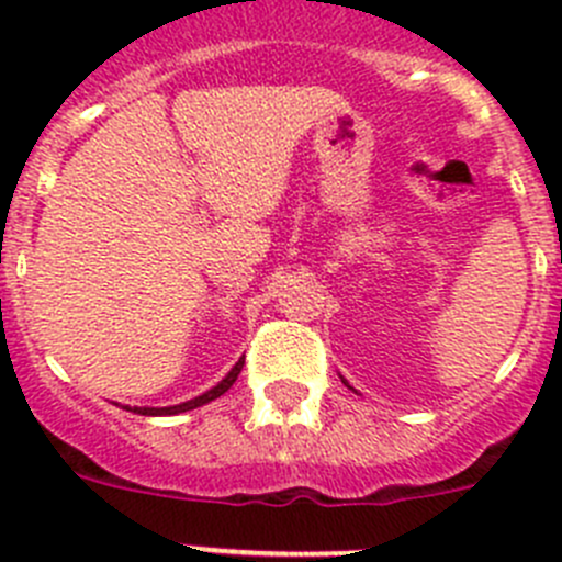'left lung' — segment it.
I'll use <instances>...</instances> for the list:
<instances>
[{"instance_id":"obj_1","label":"left lung","mask_w":562,"mask_h":562,"mask_svg":"<svg viewBox=\"0 0 562 562\" xmlns=\"http://www.w3.org/2000/svg\"><path fill=\"white\" fill-rule=\"evenodd\" d=\"M342 383H345V381H342ZM348 389H350V386H348Z\"/></svg>"}]
</instances>
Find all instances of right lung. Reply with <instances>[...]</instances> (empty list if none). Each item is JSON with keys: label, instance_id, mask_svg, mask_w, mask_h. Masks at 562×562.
<instances>
[{"label": "right lung", "instance_id": "right-lung-1", "mask_svg": "<svg viewBox=\"0 0 562 562\" xmlns=\"http://www.w3.org/2000/svg\"><path fill=\"white\" fill-rule=\"evenodd\" d=\"M241 367H245V359L236 361L234 370H231L228 375H225L223 381L217 383V386L209 389L206 394L195 396V400H187V402H181V405H171V407H127V411L140 413V416H176V413H187V411H192V407H201V405H206V402H212V400H217V396H223L225 391H228L236 383V378H239Z\"/></svg>", "mask_w": 562, "mask_h": 562}]
</instances>
